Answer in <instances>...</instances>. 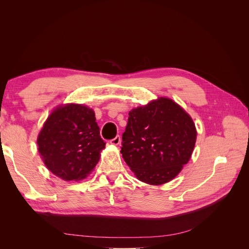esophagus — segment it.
Masks as SVG:
<instances>
[{
	"label": "esophagus",
	"mask_w": 249,
	"mask_h": 249,
	"mask_svg": "<svg viewBox=\"0 0 249 249\" xmlns=\"http://www.w3.org/2000/svg\"><path fill=\"white\" fill-rule=\"evenodd\" d=\"M120 141H122V138H120L119 135H117V136H116L115 138H113V139H111V140H110V143H111V144L118 145L119 143H120Z\"/></svg>",
	"instance_id": "34e87169"
}]
</instances>
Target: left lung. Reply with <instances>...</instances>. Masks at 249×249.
Returning <instances> with one entry per match:
<instances>
[{
  "instance_id": "1",
  "label": "left lung",
  "mask_w": 249,
  "mask_h": 249,
  "mask_svg": "<svg viewBox=\"0 0 249 249\" xmlns=\"http://www.w3.org/2000/svg\"><path fill=\"white\" fill-rule=\"evenodd\" d=\"M195 141L192 118L177 103L160 97L129 112L120 153L140 180L161 185L190 160Z\"/></svg>"
}]
</instances>
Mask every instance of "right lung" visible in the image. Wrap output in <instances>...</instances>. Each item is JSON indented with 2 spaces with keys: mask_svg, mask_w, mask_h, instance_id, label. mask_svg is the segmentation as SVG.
<instances>
[{
  "mask_svg": "<svg viewBox=\"0 0 249 249\" xmlns=\"http://www.w3.org/2000/svg\"><path fill=\"white\" fill-rule=\"evenodd\" d=\"M94 112L82 105H66L52 112L37 144L46 166L64 180L84 178L100 160L106 142L100 136Z\"/></svg>",
  "mask_w": 249,
  "mask_h": 249,
  "instance_id": "1",
  "label": "right lung"
}]
</instances>
